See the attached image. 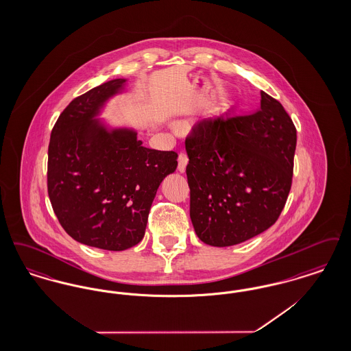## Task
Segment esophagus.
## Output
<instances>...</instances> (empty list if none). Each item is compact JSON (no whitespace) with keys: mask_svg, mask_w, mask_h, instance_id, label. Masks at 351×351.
Masks as SVG:
<instances>
[{"mask_svg":"<svg viewBox=\"0 0 351 351\" xmlns=\"http://www.w3.org/2000/svg\"><path fill=\"white\" fill-rule=\"evenodd\" d=\"M186 165H188V156H186V154L180 152L179 158H178V169H179V172H185Z\"/></svg>","mask_w":351,"mask_h":351,"instance_id":"34e87169","label":"esophagus"}]
</instances>
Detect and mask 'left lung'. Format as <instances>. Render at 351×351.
<instances>
[{
  "instance_id": "obj_1",
  "label": "left lung",
  "mask_w": 351,
  "mask_h": 351,
  "mask_svg": "<svg viewBox=\"0 0 351 351\" xmlns=\"http://www.w3.org/2000/svg\"><path fill=\"white\" fill-rule=\"evenodd\" d=\"M261 97L258 112L205 118L185 138L189 215L206 245L233 246L263 233L291 191L296 128L279 101Z\"/></svg>"
}]
</instances>
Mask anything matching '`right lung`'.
<instances>
[{"label":"right lung","mask_w":351,"mask_h":351,"mask_svg":"<svg viewBox=\"0 0 351 351\" xmlns=\"http://www.w3.org/2000/svg\"><path fill=\"white\" fill-rule=\"evenodd\" d=\"M125 83L114 79L71 101L49 145L47 189L56 217L75 241L102 250L142 241L156 191L178 167L175 151L143 147L133 129H108L96 119Z\"/></svg>","instance_id":"right-lung-1"}]
</instances>
